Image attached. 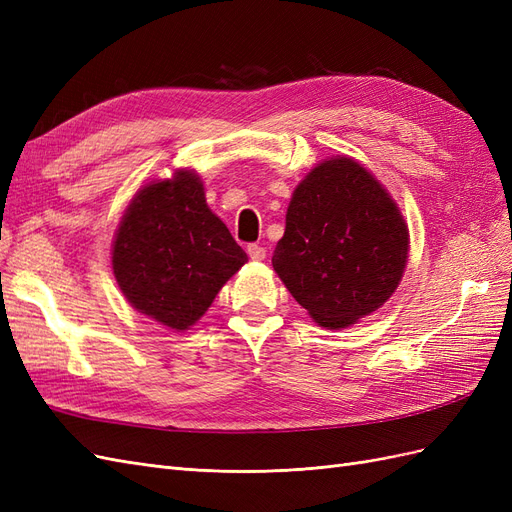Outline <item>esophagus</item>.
I'll return each instance as SVG.
<instances>
[{"instance_id": "34e87169", "label": "esophagus", "mask_w": 512, "mask_h": 512, "mask_svg": "<svg viewBox=\"0 0 512 512\" xmlns=\"http://www.w3.org/2000/svg\"><path fill=\"white\" fill-rule=\"evenodd\" d=\"M247 254H250V258L252 260H256V262H260V260H265L267 258V250L262 245H256V243H252V245H247Z\"/></svg>"}]
</instances>
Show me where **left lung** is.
<instances>
[{
    "label": "left lung",
    "instance_id": "8db88e82",
    "mask_svg": "<svg viewBox=\"0 0 512 512\" xmlns=\"http://www.w3.org/2000/svg\"><path fill=\"white\" fill-rule=\"evenodd\" d=\"M410 230L389 190L348 156L318 162L294 188L273 269L309 318L346 329L393 297Z\"/></svg>",
    "mask_w": 512,
    "mask_h": 512
}]
</instances>
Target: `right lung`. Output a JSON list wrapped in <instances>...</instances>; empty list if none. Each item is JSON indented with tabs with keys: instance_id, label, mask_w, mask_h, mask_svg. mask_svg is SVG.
Wrapping results in <instances>:
<instances>
[{
	"instance_id": "add662e5",
	"label": "right lung",
	"mask_w": 512,
	"mask_h": 512,
	"mask_svg": "<svg viewBox=\"0 0 512 512\" xmlns=\"http://www.w3.org/2000/svg\"><path fill=\"white\" fill-rule=\"evenodd\" d=\"M245 262L241 245L209 209L194 168L141 185L121 215L111 250L123 297L136 312L177 333L205 316Z\"/></svg>"
}]
</instances>
